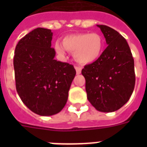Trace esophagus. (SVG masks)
Returning a JSON list of instances; mask_svg holds the SVG:
<instances>
[{
  "mask_svg": "<svg viewBox=\"0 0 147 147\" xmlns=\"http://www.w3.org/2000/svg\"><path fill=\"white\" fill-rule=\"evenodd\" d=\"M75 69H76V74L79 75L81 74V71H82V68L80 67H75Z\"/></svg>",
  "mask_w": 147,
  "mask_h": 147,
  "instance_id": "obj_1",
  "label": "esophagus"
}]
</instances>
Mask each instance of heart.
I'll return each mask as SVG.
<instances>
[{"label": "heart", "mask_w": 147, "mask_h": 147, "mask_svg": "<svg viewBox=\"0 0 147 147\" xmlns=\"http://www.w3.org/2000/svg\"><path fill=\"white\" fill-rule=\"evenodd\" d=\"M62 44L57 42L54 49L61 57L65 56V51L74 53L75 61L82 65L93 63L98 59L103 51L104 40L96 33H81L66 36Z\"/></svg>", "instance_id": "obj_1"}]
</instances>
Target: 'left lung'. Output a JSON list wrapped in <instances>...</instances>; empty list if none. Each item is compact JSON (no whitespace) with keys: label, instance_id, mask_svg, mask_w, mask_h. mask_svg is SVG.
<instances>
[{"label":"left lung","instance_id":"left-lung-1","mask_svg":"<svg viewBox=\"0 0 147 147\" xmlns=\"http://www.w3.org/2000/svg\"><path fill=\"white\" fill-rule=\"evenodd\" d=\"M107 47L98 59L82 70L88 99L98 111L111 113L130 98L136 83L134 59L127 40L113 28L97 25Z\"/></svg>","mask_w":147,"mask_h":147}]
</instances>
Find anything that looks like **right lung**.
I'll use <instances>...</instances> for the list:
<instances>
[{
	"label": "right lung",
	"instance_id": "obj_1",
	"mask_svg": "<svg viewBox=\"0 0 147 147\" xmlns=\"http://www.w3.org/2000/svg\"><path fill=\"white\" fill-rule=\"evenodd\" d=\"M51 29L37 28L18 42L14 57L16 89L24 105L42 116L63 109L76 71L72 65L54 59Z\"/></svg>",
	"mask_w": 147,
	"mask_h": 147
}]
</instances>
